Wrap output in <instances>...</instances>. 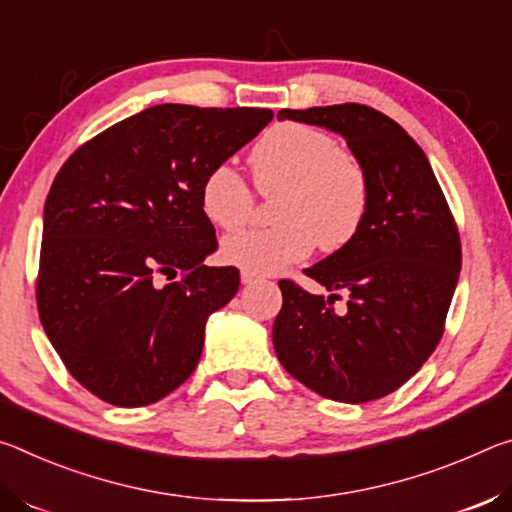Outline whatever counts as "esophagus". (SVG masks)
I'll return each instance as SVG.
<instances>
[{
    "mask_svg": "<svg viewBox=\"0 0 512 512\" xmlns=\"http://www.w3.org/2000/svg\"><path fill=\"white\" fill-rule=\"evenodd\" d=\"M258 279H261V276L254 274V272H247V270L240 272V281L245 283V286H249V283H254V281H258Z\"/></svg>",
    "mask_w": 512,
    "mask_h": 512,
    "instance_id": "34e87169",
    "label": "esophagus"
}]
</instances>
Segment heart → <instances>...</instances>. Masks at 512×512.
<instances>
[{
  "instance_id": "b5f03b06",
  "label": "heart",
  "mask_w": 512,
  "mask_h": 512,
  "mask_svg": "<svg viewBox=\"0 0 512 512\" xmlns=\"http://www.w3.org/2000/svg\"><path fill=\"white\" fill-rule=\"evenodd\" d=\"M251 170L263 195H276L272 229H251L222 242L231 265L276 274L301 263L320 245L338 251L358 236L370 208V181L331 133L308 124H276L256 142ZM201 211L215 226L236 231L254 215V192L240 172L222 163L201 183Z\"/></svg>"
}]
</instances>
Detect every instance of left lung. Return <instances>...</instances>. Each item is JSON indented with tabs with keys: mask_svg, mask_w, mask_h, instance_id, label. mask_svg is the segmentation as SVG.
<instances>
[{
	"mask_svg": "<svg viewBox=\"0 0 512 512\" xmlns=\"http://www.w3.org/2000/svg\"><path fill=\"white\" fill-rule=\"evenodd\" d=\"M340 133L370 181L358 236L306 274L347 295H311L279 281L272 326L286 372L326 399L365 404L404 385L433 354L460 274V240L422 147L388 115L363 104L276 113Z\"/></svg>",
	"mask_w": 512,
	"mask_h": 512,
	"instance_id": "1",
	"label": "left lung"
}]
</instances>
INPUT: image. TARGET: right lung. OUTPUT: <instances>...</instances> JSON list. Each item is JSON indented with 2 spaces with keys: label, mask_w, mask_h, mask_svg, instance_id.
Instances as JSON below:
<instances>
[{
  "label": "right lung",
  "mask_w": 512,
  "mask_h": 512,
  "mask_svg": "<svg viewBox=\"0 0 512 512\" xmlns=\"http://www.w3.org/2000/svg\"><path fill=\"white\" fill-rule=\"evenodd\" d=\"M270 120V108L152 106L86 142L56 174L38 313L95 397L149 406L195 372L206 320L240 286L236 267L204 265L217 240L201 183Z\"/></svg>",
  "instance_id": "add662e5"
}]
</instances>
